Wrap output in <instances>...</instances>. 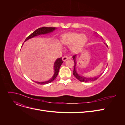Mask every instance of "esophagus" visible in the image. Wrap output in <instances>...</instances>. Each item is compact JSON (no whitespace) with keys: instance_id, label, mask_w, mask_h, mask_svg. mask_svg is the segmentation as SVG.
<instances>
[{"instance_id":"1","label":"esophagus","mask_w":125,"mask_h":125,"mask_svg":"<svg viewBox=\"0 0 125 125\" xmlns=\"http://www.w3.org/2000/svg\"><path fill=\"white\" fill-rule=\"evenodd\" d=\"M69 58V57L68 56H63V57H62V60L63 62H65V61H66V60Z\"/></svg>"}]
</instances>
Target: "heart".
I'll return each instance as SVG.
<instances>
[{
	"instance_id": "b5f03b06",
	"label": "heart",
	"mask_w": 125,
	"mask_h": 125,
	"mask_svg": "<svg viewBox=\"0 0 125 125\" xmlns=\"http://www.w3.org/2000/svg\"><path fill=\"white\" fill-rule=\"evenodd\" d=\"M88 41L87 37L81 33L78 32H70L63 34L61 36L60 43L69 46L71 45V49L74 52H78L82 48Z\"/></svg>"
}]
</instances>
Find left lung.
<instances>
[{"mask_svg": "<svg viewBox=\"0 0 125 125\" xmlns=\"http://www.w3.org/2000/svg\"><path fill=\"white\" fill-rule=\"evenodd\" d=\"M106 46H107V45H106ZM76 56H77V55H74L73 56V58L74 62V70L73 71V74L74 75V76L78 80H79L81 82H90V81H95L97 80L98 78H99V77H94V78H86V77L81 76V75H79L78 74V73H77L76 69H75V66H76V60H75V58H76Z\"/></svg>", "mask_w": 125, "mask_h": 125, "instance_id": "left-lung-1", "label": "left lung"}]
</instances>
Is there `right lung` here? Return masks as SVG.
<instances>
[{"label":"right lung","instance_id":"add662e5","mask_svg":"<svg viewBox=\"0 0 125 125\" xmlns=\"http://www.w3.org/2000/svg\"><path fill=\"white\" fill-rule=\"evenodd\" d=\"M55 29H56V28H48V27L40 28L39 29H37V30H36L34 32L31 34H30L29 36L26 37V39H25V41H26V40H28L30 39H31L33 37L37 36V35H41V34H47L49 33L52 32L54 31ZM63 62L62 61V58H58L56 60L55 62V63H54V70H55L54 74L53 76H52V77L50 79V80H49L48 81H45V82H35L37 83V84L44 85V84L50 83L56 79L60 67L62 65V64Z\"/></svg>","mask_w":125,"mask_h":125}]
</instances>
